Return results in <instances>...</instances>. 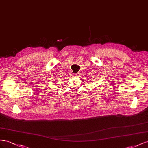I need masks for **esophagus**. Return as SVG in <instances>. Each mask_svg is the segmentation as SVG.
I'll list each match as a JSON object with an SVG mask.
<instances>
[{
	"instance_id": "34e87169",
	"label": "esophagus",
	"mask_w": 148,
	"mask_h": 148,
	"mask_svg": "<svg viewBox=\"0 0 148 148\" xmlns=\"http://www.w3.org/2000/svg\"><path fill=\"white\" fill-rule=\"evenodd\" d=\"M79 73H77V74H73V75H74V76H77V75H79Z\"/></svg>"
}]
</instances>
